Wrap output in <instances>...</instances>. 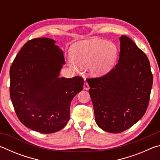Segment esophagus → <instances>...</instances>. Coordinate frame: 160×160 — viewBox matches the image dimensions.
Here are the masks:
<instances>
[{
  "label": "esophagus",
  "instance_id": "34e87169",
  "mask_svg": "<svg viewBox=\"0 0 160 160\" xmlns=\"http://www.w3.org/2000/svg\"><path fill=\"white\" fill-rule=\"evenodd\" d=\"M83 88H84V89H85V90H89V89H90V87H89L88 82H85V83H84Z\"/></svg>",
  "mask_w": 160,
  "mask_h": 160
}]
</instances>
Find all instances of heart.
Wrapping results in <instances>:
<instances>
[{
    "label": "heart",
    "instance_id": "b5f03b06",
    "mask_svg": "<svg viewBox=\"0 0 160 160\" xmlns=\"http://www.w3.org/2000/svg\"><path fill=\"white\" fill-rule=\"evenodd\" d=\"M72 60L68 63L72 68L88 66L92 76L106 75L114 67L118 58V48L112 42L92 39L75 43L71 48Z\"/></svg>",
    "mask_w": 160,
    "mask_h": 160
}]
</instances>
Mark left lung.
I'll return each mask as SVG.
<instances>
[{
  "label": "left lung",
  "mask_w": 160,
  "mask_h": 160,
  "mask_svg": "<svg viewBox=\"0 0 160 160\" xmlns=\"http://www.w3.org/2000/svg\"><path fill=\"white\" fill-rule=\"evenodd\" d=\"M118 63L109 73L87 80L95 121L104 131L118 133L131 128L148 107L152 74L147 56L129 37H120Z\"/></svg>",
  "instance_id": "1"
}]
</instances>
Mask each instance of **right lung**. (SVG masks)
<instances>
[{"label":"right lung","instance_id":"1","mask_svg":"<svg viewBox=\"0 0 160 160\" xmlns=\"http://www.w3.org/2000/svg\"><path fill=\"white\" fill-rule=\"evenodd\" d=\"M55 44L45 37L28 42L10 69V95L19 120L46 134L66 126L70 103L84 85L79 76L59 77L65 59L63 51Z\"/></svg>","mask_w":160,"mask_h":160}]
</instances>
